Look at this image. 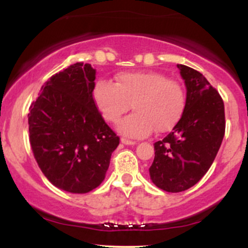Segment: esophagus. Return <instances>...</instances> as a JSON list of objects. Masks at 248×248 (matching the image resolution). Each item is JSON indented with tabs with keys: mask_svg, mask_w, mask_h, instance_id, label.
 I'll return each instance as SVG.
<instances>
[{
	"mask_svg": "<svg viewBox=\"0 0 248 248\" xmlns=\"http://www.w3.org/2000/svg\"><path fill=\"white\" fill-rule=\"evenodd\" d=\"M121 142L124 144H127V146H134V144L136 143L135 141H132V140H128V139H126V138H122L121 139Z\"/></svg>",
	"mask_w": 248,
	"mask_h": 248,
	"instance_id": "esophagus-1",
	"label": "esophagus"
}]
</instances>
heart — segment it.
<instances>
[{
    "label": "heart",
    "instance_id": "1",
    "mask_svg": "<svg viewBox=\"0 0 248 248\" xmlns=\"http://www.w3.org/2000/svg\"><path fill=\"white\" fill-rule=\"evenodd\" d=\"M93 99L101 115L116 124L133 105L134 113L119 124L118 129L129 138H143L155 128L166 133L177 124L186 106V93L178 81L163 73L121 72L115 84L99 80Z\"/></svg>",
    "mask_w": 248,
    "mask_h": 248
}]
</instances>
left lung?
<instances>
[{
	"label": "left lung",
	"instance_id": "8db88e82",
	"mask_svg": "<svg viewBox=\"0 0 248 248\" xmlns=\"http://www.w3.org/2000/svg\"><path fill=\"white\" fill-rule=\"evenodd\" d=\"M186 86L183 114L172 132L154 143L149 168L153 183L168 192H181L201 181L215 161L225 135L224 101L198 71L177 64Z\"/></svg>",
	"mask_w": 248,
	"mask_h": 248
}]
</instances>
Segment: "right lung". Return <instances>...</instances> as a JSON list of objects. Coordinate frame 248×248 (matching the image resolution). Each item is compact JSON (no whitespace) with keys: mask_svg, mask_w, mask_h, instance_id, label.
<instances>
[{"mask_svg":"<svg viewBox=\"0 0 248 248\" xmlns=\"http://www.w3.org/2000/svg\"><path fill=\"white\" fill-rule=\"evenodd\" d=\"M94 80L91 64L70 65L45 82L29 108L33 156L45 177L67 192L100 186L120 143L96 108Z\"/></svg>","mask_w":248,"mask_h":248,"instance_id":"obj_1","label":"right lung"}]
</instances>
